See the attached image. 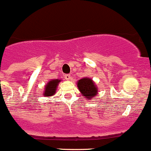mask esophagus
Returning a JSON list of instances; mask_svg holds the SVG:
<instances>
[{
    "instance_id": "esophagus-1",
    "label": "esophagus",
    "mask_w": 151,
    "mask_h": 151,
    "mask_svg": "<svg viewBox=\"0 0 151 151\" xmlns=\"http://www.w3.org/2000/svg\"><path fill=\"white\" fill-rule=\"evenodd\" d=\"M65 79H67V80H70V79L71 78V76L70 74H65Z\"/></svg>"
}]
</instances>
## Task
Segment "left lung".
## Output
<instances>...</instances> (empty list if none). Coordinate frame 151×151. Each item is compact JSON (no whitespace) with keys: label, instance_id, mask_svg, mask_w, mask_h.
Masks as SVG:
<instances>
[{"label":"left lung","instance_id":"8db88e82","mask_svg":"<svg viewBox=\"0 0 151 151\" xmlns=\"http://www.w3.org/2000/svg\"><path fill=\"white\" fill-rule=\"evenodd\" d=\"M77 86L82 95L86 98L92 99V98L97 95L98 89L92 79L88 78L80 79L78 81Z\"/></svg>","mask_w":151,"mask_h":151}]
</instances>
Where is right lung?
<instances>
[{
    "label": "right lung",
    "mask_w": 151,
    "mask_h": 151,
    "mask_svg": "<svg viewBox=\"0 0 151 151\" xmlns=\"http://www.w3.org/2000/svg\"><path fill=\"white\" fill-rule=\"evenodd\" d=\"M61 80L56 79V80H51L46 84L45 90V96H51L56 93V89L57 88L58 84Z\"/></svg>",
    "instance_id": "add662e5"
}]
</instances>
